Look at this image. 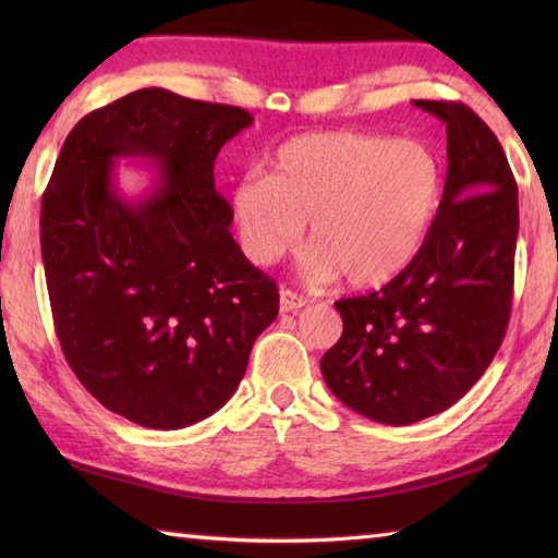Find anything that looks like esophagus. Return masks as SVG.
Instances as JSON below:
<instances>
[{
  "label": "esophagus",
  "mask_w": 558,
  "mask_h": 558,
  "mask_svg": "<svg viewBox=\"0 0 558 558\" xmlns=\"http://www.w3.org/2000/svg\"><path fill=\"white\" fill-rule=\"evenodd\" d=\"M305 305H307V300L298 295L295 290H290V288L280 290V313H298V310Z\"/></svg>",
  "instance_id": "34e87169"
}]
</instances>
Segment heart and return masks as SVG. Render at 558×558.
<instances>
[{
	"mask_svg": "<svg viewBox=\"0 0 558 558\" xmlns=\"http://www.w3.org/2000/svg\"><path fill=\"white\" fill-rule=\"evenodd\" d=\"M446 169L423 140L364 132H305L282 143L268 177L231 192L239 239L256 266L300 241L317 280L344 276L354 290L381 288L418 258L438 219Z\"/></svg>",
	"mask_w": 558,
	"mask_h": 558,
	"instance_id": "heart-1",
	"label": "heart"
}]
</instances>
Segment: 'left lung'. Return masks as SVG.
Returning <instances> with one entry per match:
<instances>
[{
    "label": "left lung",
    "instance_id": "8db88e82",
    "mask_svg": "<svg viewBox=\"0 0 558 558\" xmlns=\"http://www.w3.org/2000/svg\"><path fill=\"white\" fill-rule=\"evenodd\" d=\"M446 122L448 174L426 245L399 278L342 298L319 362L349 409L409 426L465 396L502 344L514 290L517 182L495 132L456 100H413Z\"/></svg>",
    "mask_w": 558,
    "mask_h": 558
}]
</instances>
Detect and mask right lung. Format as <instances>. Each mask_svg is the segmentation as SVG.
<instances>
[{
	"label": "right lung",
	"mask_w": 558,
	"mask_h": 558,
	"mask_svg": "<svg viewBox=\"0 0 558 558\" xmlns=\"http://www.w3.org/2000/svg\"><path fill=\"white\" fill-rule=\"evenodd\" d=\"M248 110L143 88L78 120L41 202V258L56 337L78 381L145 428L206 418L241 384L278 286L231 235L214 162ZM118 156L160 162L158 189L130 205Z\"/></svg>",
	"instance_id": "obj_1"
}]
</instances>
